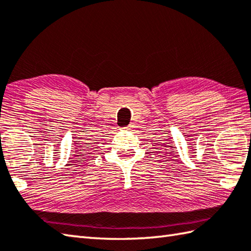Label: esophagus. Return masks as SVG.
<instances>
[{
    "label": "esophagus",
    "mask_w": 251,
    "mask_h": 251,
    "mask_svg": "<svg viewBox=\"0 0 251 251\" xmlns=\"http://www.w3.org/2000/svg\"><path fill=\"white\" fill-rule=\"evenodd\" d=\"M131 128H132V126H130V125H129V126H127V127H125V129H126V130H131Z\"/></svg>",
    "instance_id": "obj_1"
}]
</instances>
